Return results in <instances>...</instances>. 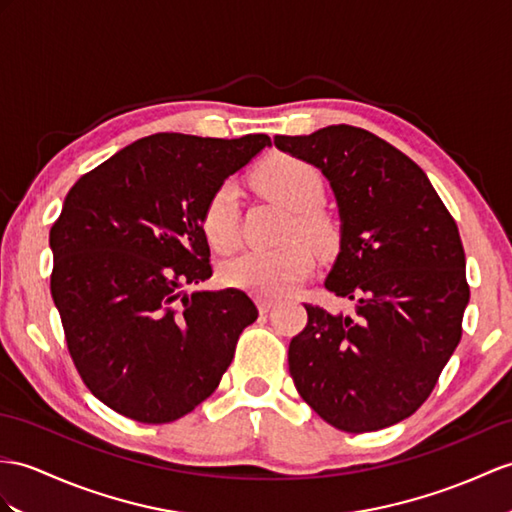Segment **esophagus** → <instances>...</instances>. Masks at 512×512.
<instances>
[{
  "label": "esophagus",
  "instance_id": "esophagus-1",
  "mask_svg": "<svg viewBox=\"0 0 512 512\" xmlns=\"http://www.w3.org/2000/svg\"><path fill=\"white\" fill-rule=\"evenodd\" d=\"M278 302H276V299H273V297H256V306H258V310H260V313H263V315H267L269 313V310L273 308V306H276Z\"/></svg>",
  "mask_w": 512,
  "mask_h": 512
}]
</instances>
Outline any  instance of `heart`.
I'll use <instances>...</instances> for the list:
<instances>
[{"mask_svg": "<svg viewBox=\"0 0 512 512\" xmlns=\"http://www.w3.org/2000/svg\"><path fill=\"white\" fill-rule=\"evenodd\" d=\"M256 184L291 213H297L291 234H299L315 245L334 239L332 221L321 213L323 178L304 160L286 154L269 156L256 169ZM202 228L208 243L228 252L239 236V189L223 182L210 195L204 208ZM315 269V256L302 241H291L271 249H247L221 265L223 284L258 297H280L302 284Z\"/></svg>", "mask_w": 512, "mask_h": 512, "instance_id": "1", "label": "heart"}]
</instances>
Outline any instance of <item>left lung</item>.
Returning <instances> with one entry per match:
<instances>
[{"label": "left lung", "instance_id": "left-lung-1", "mask_svg": "<svg viewBox=\"0 0 512 512\" xmlns=\"http://www.w3.org/2000/svg\"><path fill=\"white\" fill-rule=\"evenodd\" d=\"M273 143L330 182L341 243L323 284L354 299L358 315L304 304L291 378L330 426L389 428L428 400L463 334L469 286L456 221L421 167L363 128L341 123Z\"/></svg>", "mask_w": 512, "mask_h": 512}]
</instances>
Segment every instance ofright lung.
<instances>
[{"mask_svg":"<svg viewBox=\"0 0 512 512\" xmlns=\"http://www.w3.org/2000/svg\"><path fill=\"white\" fill-rule=\"evenodd\" d=\"M267 134L162 132L82 176L49 232L52 297L89 391L119 415L169 423L219 386L258 310L239 289L184 291L213 276L202 228L217 186Z\"/></svg>","mask_w":512,"mask_h":512,"instance_id":"1","label":"right lung"}]
</instances>
